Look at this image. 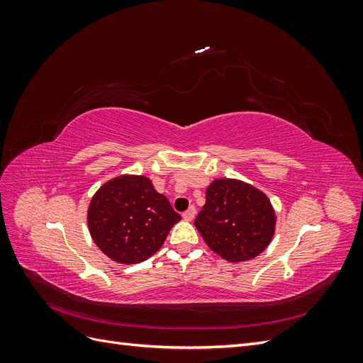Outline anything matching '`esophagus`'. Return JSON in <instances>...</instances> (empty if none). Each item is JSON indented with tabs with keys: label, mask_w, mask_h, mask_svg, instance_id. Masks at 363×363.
Returning <instances> with one entry per match:
<instances>
[{
	"label": "esophagus",
	"mask_w": 363,
	"mask_h": 363,
	"mask_svg": "<svg viewBox=\"0 0 363 363\" xmlns=\"http://www.w3.org/2000/svg\"><path fill=\"white\" fill-rule=\"evenodd\" d=\"M195 215H196V208H195V206H191L188 211L183 213V218L186 219V221H192V219L195 218Z\"/></svg>",
	"instance_id": "1"
}]
</instances>
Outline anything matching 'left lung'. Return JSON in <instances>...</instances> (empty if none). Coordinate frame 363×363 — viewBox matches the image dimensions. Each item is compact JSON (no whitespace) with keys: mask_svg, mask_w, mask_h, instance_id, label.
I'll return each mask as SVG.
<instances>
[{"mask_svg":"<svg viewBox=\"0 0 363 363\" xmlns=\"http://www.w3.org/2000/svg\"><path fill=\"white\" fill-rule=\"evenodd\" d=\"M194 224L216 255L244 262L269 245L276 213L259 189L239 180L218 179L207 188L206 204Z\"/></svg>","mask_w":363,"mask_h":363,"instance_id":"left-lung-1","label":"left lung"}]
</instances>
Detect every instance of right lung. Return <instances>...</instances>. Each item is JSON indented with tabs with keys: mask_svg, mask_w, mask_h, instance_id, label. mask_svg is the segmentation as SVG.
<instances>
[{
	"mask_svg": "<svg viewBox=\"0 0 363 363\" xmlns=\"http://www.w3.org/2000/svg\"><path fill=\"white\" fill-rule=\"evenodd\" d=\"M180 219L167 196L142 175L107 182L87 211V225L98 248L112 260L128 265L155 255Z\"/></svg>",
	"mask_w": 363,
	"mask_h": 363,
	"instance_id": "right-lung-1",
	"label": "right lung"
}]
</instances>
